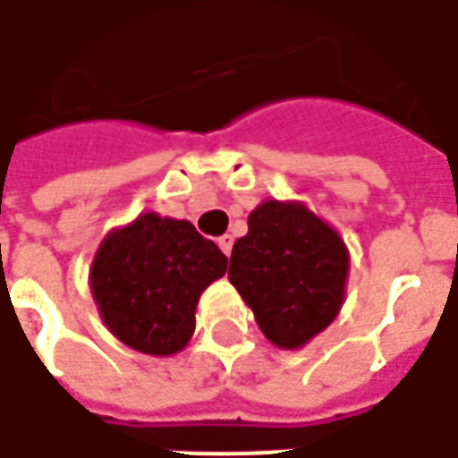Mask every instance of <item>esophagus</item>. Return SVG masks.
<instances>
[{
  "mask_svg": "<svg viewBox=\"0 0 458 458\" xmlns=\"http://www.w3.org/2000/svg\"><path fill=\"white\" fill-rule=\"evenodd\" d=\"M232 247H234V236H232V234L219 236V250H222L226 257L232 254Z\"/></svg>",
  "mask_w": 458,
  "mask_h": 458,
  "instance_id": "1",
  "label": "esophagus"
}]
</instances>
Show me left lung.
I'll list each match as a JSON object with an SVG mask.
<instances>
[{"mask_svg":"<svg viewBox=\"0 0 458 458\" xmlns=\"http://www.w3.org/2000/svg\"><path fill=\"white\" fill-rule=\"evenodd\" d=\"M351 254L335 229L300 201H262L236 239L229 282L269 343L294 351L335 320Z\"/></svg>","mask_w":458,"mask_h":458,"instance_id":"1","label":"left lung"}]
</instances>
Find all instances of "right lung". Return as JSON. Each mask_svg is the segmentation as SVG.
Here are the masks:
<instances>
[{
	"label": "right lung",
	"instance_id": "obj_1",
	"mask_svg": "<svg viewBox=\"0 0 458 458\" xmlns=\"http://www.w3.org/2000/svg\"><path fill=\"white\" fill-rule=\"evenodd\" d=\"M226 257L191 222L140 214L95 251L90 290L107 330L128 348L165 358L189 345L199 297Z\"/></svg>",
	"mask_w": 458,
	"mask_h": 458
}]
</instances>
